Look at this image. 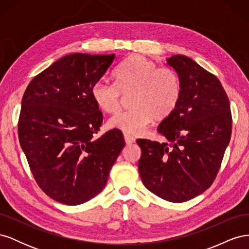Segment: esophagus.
Masks as SVG:
<instances>
[{
    "instance_id": "34e87169",
    "label": "esophagus",
    "mask_w": 249,
    "mask_h": 249,
    "mask_svg": "<svg viewBox=\"0 0 249 249\" xmlns=\"http://www.w3.org/2000/svg\"><path fill=\"white\" fill-rule=\"evenodd\" d=\"M124 141H125L126 144H132V143H135L136 139H135L133 136H131V135H129V134H124Z\"/></svg>"
}]
</instances>
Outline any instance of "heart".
<instances>
[{
  "mask_svg": "<svg viewBox=\"0 0 249 249\" xmlns=\"http://www.w3.org/2000/svg\"><path fill=\"white\" fill-rule=\"evenodd\" d=\"M114 84L97 82L91 96L101 111L113 114L120 108L122 94L131 93L129 107L109 120V126L127 134H138L152 122L171 115L182 95V81L170 67H159L141 55L126 58L113 74Z\"/></svg>",
  "mask_w": 249,
  "mask_h": 249,
  "instance_id": "1",
  "label": "heart"
}]
</instances>
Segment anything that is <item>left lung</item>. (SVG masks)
<instances>
[{
	"instance_id": "8db88e82",
	"label": "left lung",
	"mask_w": 249,
	"mask_h": 249,
	"mask_svg": "<svg viewBox=\"0 0 249 249\" xmlns=\"http://www.w3.org/2000/svg\"><path fill=\"white\" fill-rule=\"evenodd\" d=\"M182 81L176 110L158 132L171 143L138 139L139 175L147 189L165 200L184 202L213 184L231 135L230 101L220 81L183 55L167 59Z\"/></svg>"
}]
</instances>
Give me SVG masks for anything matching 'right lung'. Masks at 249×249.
Masks as SVG:
<instances>
[{
    "instance_id": "add662e5",
    "label": "right lung",
    "mask_w": 249,
    "mask_h": 249,
    "mask_svg": "<svg viewBox=\"0 0 249 249\" xmlns=\"http://www.w3.org/2000/svg\"><path fill=\"white\" fill-rule=\"evenodd\" d=\"M114 64V54L67 55L35 76L22 96L20 146L37 185L64 205L99 194L124 147L116 129L94 138L103 114L91 89Z\"/></svg>"
}]
</instances>
